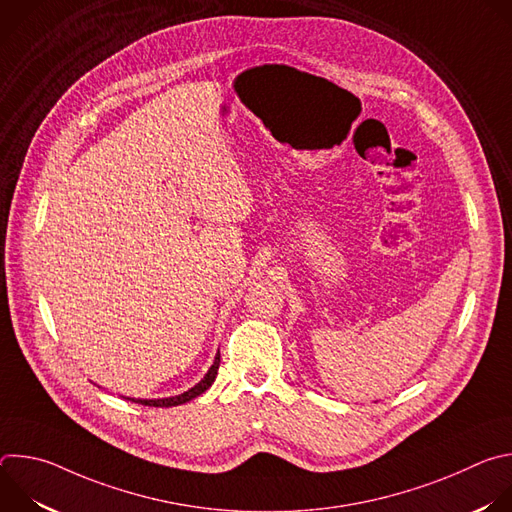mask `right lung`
<instances>
[{"label":"right lung","instance_id":"right-lung-1","mask_svg":"<svg viewBox=\"0 0 512 512\" xmlns=\"http://www.w3.org/2000/svg\"><path fill=\"white\" fill-rule=\"evenodd\" d=\"M218 364H221V352H216L214 356V362L210 364L208 373L188 391L180 393V395H174V397H164V399H133V397H125L133 403H141V405H150V407H174V405H182V403H188L192 399H196L198 395H202L206 389L212 387L214 379H216V373H218Z\"/></svg>","mask_w":512,"mask_h":512}]
</instances>
